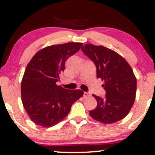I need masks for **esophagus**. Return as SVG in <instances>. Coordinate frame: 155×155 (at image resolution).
Instances as JSON below:
<instances>
[{"label":"esophagus","instance_id":"obj_1","mask_svg":"<svg viewBox=\"0 0 155 155\" xmlns=\"http://www.w3.org/2000/svg\"><path fill=\"white\" fill-rule=\"evenodd\" d=\"M90 97V94H89L88 92H84V98H87V97Z\"/></svg>","mask_w":155,"mask_h":155}]
</instances>
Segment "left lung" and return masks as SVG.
I'll return each instance as SVG.
<instances>
[{
	"label": "left lung",
	"mask_w": 155,
	"mask_h": 155,
	"mask_svg": "<svg viewBox=\"0 0 155 155\" xmlns=\"http://www.w3.org/2000/svg\"><path fill=\"white\" fill-rule=\"evenodd\" d=\"M82 52L93 61L97 68V78H101L106 91L104 98L93 96L97 101L90 115L103 124H112L128 115L134 104L137 80L128 62L113 50L103 46L87 44Z\"/></svg>",
	"instance_id": "1"
}]
</instances>
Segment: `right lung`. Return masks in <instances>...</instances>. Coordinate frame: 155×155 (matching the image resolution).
<instances>
[{"label": "right lung", "mask_w": 155, "mask_h": 155, "mask_svg": "<svg viewBox=\"0 0 155 155\" xmlns=\"http://www.w3.org/2000/svg\"><path fill=\"white\" fill-rule=\"evenodd\" d=\"M82 43L70 42L48 46L36 54L27 65L21 84L25 111L38 126H54L67 116L74 102L82 97L80 90L58 86L65 63L77 53Z\"/></svg>", "instance_id": "obj_1"}]
</instances>
